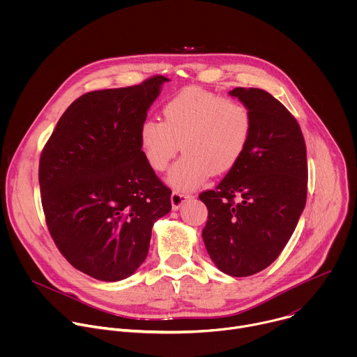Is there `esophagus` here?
<instances>
[{"label": "esophagus", "instance_id": "esophagus-1", "mask_svg": "<svg viewBox=\"0 0 357 357\" xmlns=\"http://www.w3.org/2000/svg\"><path fill=\"white\" fill-rule=\"evenodd\" d=\"M192 199V195L188 192H181V190H174L171 195V203H172V209L176 211L179 209L186 200Z\"/></svg>", "mask_w": 357, "mask_h": 357}]
</instances>
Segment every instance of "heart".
Masks as SVG:
<instances>
[{"instance_id": "obj_1", "label": "heart", "mask_w": 357, "mask_h": 357, "mask_svg": "<svg viewBox=\"0 0 357 357\" xmlns=\"http://www.w3.org/2000/svg\"><path fill=\"white\" fill-rule=\"evenodd\" d=\"M162 121L145 120L139 145L149 167L162 172L176 157L185 155L168 175L171 185L189 189L211 174L229 172L247 149L252 119L248 107L230 97L200 87H188L169 98Z\"/></svg>"}]
</instances>
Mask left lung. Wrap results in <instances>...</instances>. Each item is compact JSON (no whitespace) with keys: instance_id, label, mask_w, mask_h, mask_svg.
I'll return each instance as SVG.
<instances>
[{"instance_id":"obj_1","label":"left lung","mask_w":357,"mask_h":357,"mask_svg":"<svg viewBox=\"0 0 357 357\" xmlns=\"http://www.w3.org/2000/svg\"><path fill=\"white\" fill-rule=\"evenodd\" d=\"M230 94L248 107L252 130L240 161L215 190L199 195L209 211L202 237L220 271L248 277L280 256L296 227L307 203V146L295 117L270 93Z\"/></svg>"}]
</instances>
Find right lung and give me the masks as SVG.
Segmentation results:
<instances>
[{
    "instance_id": "obj_1",
    "label": "right lung",
    "mask_w": 357,
    "mask_h": 357,
    "mask_svg": "<svg viewBox=\"0 0 357 357\" xmlns=\"http://www.w3.org/2000/svg\"><path fill=\"white\" fill-rule=\"evenodd\" d=\"M167 77L89 91L66 109L39 160L47 230L79 271L120 281L137 271L171 189L146 162L139 127Z\"/></svg>"
}]
</instances>
